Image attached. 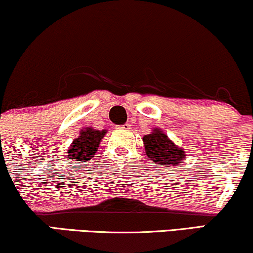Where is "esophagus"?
<instances>
[{"mask_svg":"<svg viewBox=\"0 0 253 253\" xmlns=\"http://www.w3.org/2000/svg\"><path fill=\"white\" fill-rule=\"evenodd\" d=\"M120 128L123 130H128V129H130V125L129 124H124L123 126H120Z\"/></svg>","mask_w":253,"mask_h":253,"instance_id":"1","label":"esophagus"}]
</instances>
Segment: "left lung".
<instances>
[{
    "label": "left lung",
    "instance_id": "obj_1",
    "mask_svg": "<svg viewBox=\"0 0 253 253\" xmlns=\"http://www.w3.org/2000/svg\"><path fill=\"white\" fill-rule=\"evenodd\" d=\"M142 140L147 156L158 165L175 166L185 159V152L173 144L160 129L154 128L151 134L145 135Z\"/></svg>",
    "mask_w": 253,
    "mask_h": 253
}]
</instances>
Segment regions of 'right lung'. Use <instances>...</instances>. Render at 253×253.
I'll return each mask as SVG.
<instances>
[{
	"label": "right lung",
	"instance_id": "obj_1",
	"mask_svg": "<svg viewBox=\"0 0 253 253\" xmlns=\"http://www.w3.org/2000/svg\"><path fill=\"white\" fill-rule=\"evenodd\" d=\"M107 130H96L93 128H86L80 133V136L73 141L69 147L68 159L74 161L89 160L95 156V152L99 147V142L105 136Z\"/></svg>",
	"mask_w": 253,
	"mask_h": 253
}]
</instances>
